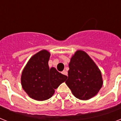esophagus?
<instances>
[{"mask_svg": "<svg viewBox=\"0 0 121 121\" xmlns=\"http://www.w3.org/2000/svg\"><path fill=\"white\" fill-rule=\"evenodd\" d=\"M62 73L64 75H66V76H67V72L66 71V70H64V71H62Z\"/></svg>", "mask_w": 121, "mask_h": 121, "instance_id": "1", "label": "esophagus"}]
</instances>
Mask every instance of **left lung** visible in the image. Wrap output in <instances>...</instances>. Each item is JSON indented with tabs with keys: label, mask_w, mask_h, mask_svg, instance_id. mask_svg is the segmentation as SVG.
<instances>
[{
	"label": "left lung",
	"mask_w": 121,
	"mask_h": 121,
	"mask_svg": "<svg viewBox=\"0 0 121 121\" xmlns=\"http://www.w3.org/2000/svg\"><path fill=\"white\" fill-rule=\"evenodd\" d=\"M69 66L65 83L77 98L87 100L97 94L103 83L101 73L85 52L77 51Z\"/></svg>",
	"instance_id": "obj_1"
}]
</instances>
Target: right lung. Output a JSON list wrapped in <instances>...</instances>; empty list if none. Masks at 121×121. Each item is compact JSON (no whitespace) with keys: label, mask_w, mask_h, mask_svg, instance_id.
<instances>
[{"label":"right lung","mask_w":121,"mask_h":121,"mask_svg":"<svg viewBox=\"0 0 121 121\" xmlns=\"http://www.w3.org/2000/svg\"><path fill=\"white\" fill-rule=\"evenodd\" d=\"M51 54L42 50L33 56L24 68L21 77L23 90L31 98L38 101L48 99L67 77L54 67L49 69L48 61Z\"/></svg>","instance_id":"1"}]
</instances>
